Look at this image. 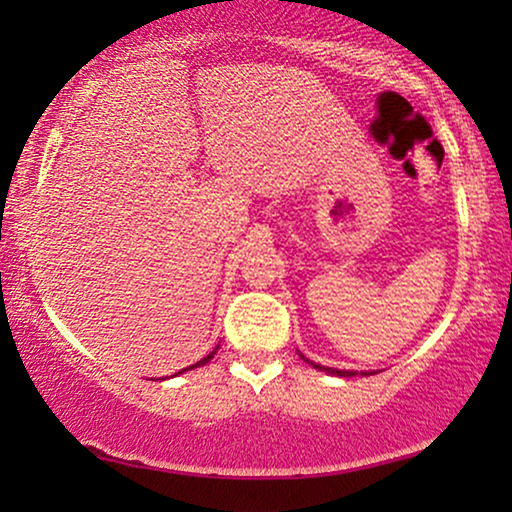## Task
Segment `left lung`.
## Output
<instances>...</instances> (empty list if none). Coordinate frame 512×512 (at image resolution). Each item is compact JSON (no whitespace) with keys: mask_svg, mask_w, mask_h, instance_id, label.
Wrapping results in <instances>:
<instances>
[{"mask_svg":"<svg viewBox=\"0 0 512 512\" xmlns=\"http://www.w3.org/2000/svg\"><path fill=\"white\" fill-rule=\"evenodd\" d=\"M300 356H303V354H300ZM303 359H305V356H303ZM307 361V359H305ZM312 366L314 368H319V370H326V373H331V375H338V377H352V375H356L354 373V370H338V368H324V366H317V363H312Z\"/></svg>","mask_w":512,"mask_h":512,"instance_id":"obj_1","label":"left lung"}]
</instances>
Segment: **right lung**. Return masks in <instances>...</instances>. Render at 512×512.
I'll return each mask as SVG.
<instances>
[{"mask_svg":"<svg viewBox=\"0 0 512 512\" xmlns=\"http://www.w3.org/2000/svg\"><path fill=\"white\" fill-rule=\"evenodd\" d=\"M216 349H219V347H216ZM216 349H214V352H212V354H207V356H205V359H200V361H198V363H195V366H188V368H184V370H191V368H198V366H205V363H207V361H209V359H212V356H214V354H216Z\"/></svg>","mask_w":512,"mask_h":512,"instance_id":"add662e5","label":"right lung"}]
</instances>
